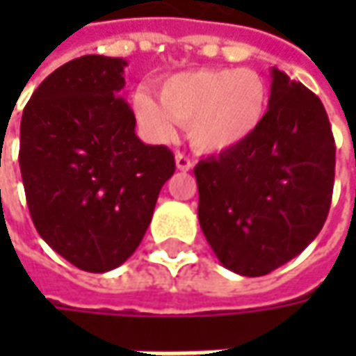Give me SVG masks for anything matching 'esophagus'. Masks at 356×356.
<instances>
[{
    "mask_svg": "<svg viewBox=\"0 0 356 356\" xmlns=\"http://www.w3.org/2000/svg\"><path fill=\"white\" fill-rule=\"evenodd\" d=\"M192 166H194L192 158L186 156V154H182V152H178V154H176V168H178V170L188 172V170H192Z\"/></svg>",
    "mask_w": 356,
    "mask_h": 356,
    "instance_id": "esophagus-1",
    "label": "esophagus"
}]
</instances>
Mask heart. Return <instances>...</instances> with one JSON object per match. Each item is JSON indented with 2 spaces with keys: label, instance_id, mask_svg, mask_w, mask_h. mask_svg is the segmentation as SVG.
<instances>
[{
  "label": "heart",
  "instance_id": "b5f03b06",
  "mask_svg": "<svg viewBox=\"0 0 356 356\" xmlns=\"http://www.w3.org/2000/svg\"><path fill=\"white\" fill-rule=\"evenodd\" d=\"M269 104L266 81L248 69H198L164 79L158 103L146 92L134 97L138 118L168 140L174 122L188 124V138L204 152H226L248 143L264 124Z\"/></svg>",
  "mask_w": 356,
  "mask_h": 356
}]
</instances>
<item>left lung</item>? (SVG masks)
<instances>
[{"mask_svg": "<svg viewBox=\"0 0 356 356\" xmlns=\"http://www.w3.org/2000/svg\"><path fill=\"white\" fill-rule=\"evenodd\" d=\"M264 124L248 143L200 160L198 220L220 264L259 277L303 252L327 220L335 138L315 92L271 69Z\"/></svg>", "mask_w": 356, "mask_h": 356, "instance_id": "8db88e82", "label": "left lung"}]
</instances>
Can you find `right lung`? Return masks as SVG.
Wrapping results in <instances>:
<instances>
[{
	"label": "right lung",
	"mask_w": 356,
	"mask_h": 356,
	"mask_svg": "<svg viewBox=\"0 0 356 356\" xmlns=\"http://www.w3.org/2000/svg\"><path fill=\"white\" fill-rule=\"evenodd\" d=\"M120 57L65 63L23 108L19 168L39 236L83 271L104 273L140 245L176 164L144 144L122 97Z\"/></svg>",
	"instance_id": "right-lung-1"
}]
</instances>
